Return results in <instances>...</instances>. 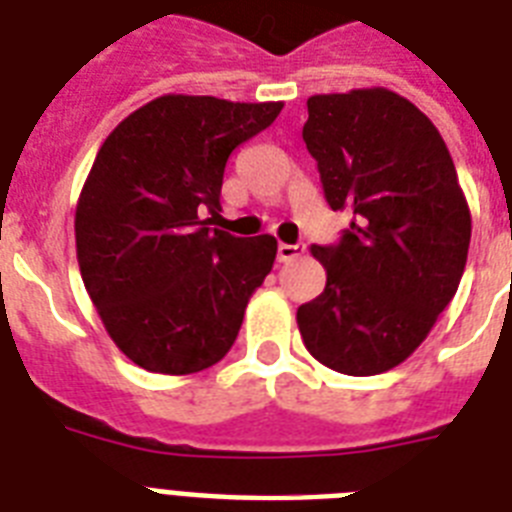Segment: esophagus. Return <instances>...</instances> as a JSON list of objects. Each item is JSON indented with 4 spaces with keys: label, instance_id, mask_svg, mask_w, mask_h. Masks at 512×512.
<instances>
[{
    "label": "esophagus",
    "instance_id": "1",
    "mask_svg": "<svg viewBox=\"0 0 512 512\" xmlns=\"http://www.w3.org/2000/svg\"><path fill=\"white\" fill-rule=\"evenodd\" d=\"M303 252H305L303 244H279L276 257H279V263H289V260H295V257H300Z\"/></svg>",
    "mask_w": 512,
    "mask_h": 512
}]
</instances>
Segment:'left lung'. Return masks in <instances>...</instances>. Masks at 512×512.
<instances>
[{"mask_svg":"<svg viewBox=\"0 0 512 512\" xmlns=\"http://www.w3.org/2000/svg\"><path fill=\"white\" fill-rule=\"evenodd\" d=\"M303 140L348 231L311 247L327 287L297 308L311 356L353 377L412 356L468 263L470 209L441 132L385 87L308 98Z\"/></svg>","mask_w":512,"mask_h":512,"instance_id":"1","label":"left lung"}]
</instances>
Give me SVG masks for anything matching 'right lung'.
<instances>
[{"label":"right lung","instance_id":"obj_1","mask_svg":"<svg viewBox=\"0 0 512 512\" xmlns=\"http://www.w3.org/2000/svg\"><path fill=\"white\" fill-rule=\"evenodd\" d=\"M284 103L162 95L100 146L76 204V260L103 327L148 372L193 374L239 335L276 239L209 228L225 162Z\"/></svg>","mask_w":512,"mask_h":512}]
</instances>
